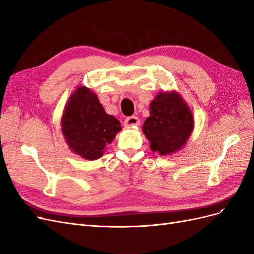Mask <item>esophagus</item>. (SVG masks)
Masks as SVG:
<instances>
[{
  "label": "esophagus",
  "mask_w": 254,
  "mask_h": 254,
  "mask_svg": "<svg viewBox=\"0 0 254 254\" xmlns=\"http://www.w3.org/2000/svg\"><path fill=\"white\" fill-rule=\"evenodd\" d=\"M139 124H140V120L137 117H134V115H132V117H128L124 121V125L126 127H133V126H137Z\"/></svg>",
  "instance_id": "34e87169"
}]
</instances>
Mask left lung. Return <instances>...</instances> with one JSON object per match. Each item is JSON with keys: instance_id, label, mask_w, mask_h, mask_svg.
Instances as JSON below:
<instances>
[{"instance_id": "1", "label": "left lung", "mask_w": 254, "mask_h": 254, "mask_svg": "<svg viewBox=\"0 0 254 254\" xmlns=\"http://www.w3.org/2000/svg\"><path fill=\"white\" fill-rule=\"evenodd\" d=\"M193 128V115L180 95L161 92L150 103V117L144 123L143 132L150 141V148L165 156L179 150Z\"/></svg>"}]
</instances>
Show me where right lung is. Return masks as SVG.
<instances>
[{"mask_svg":"<svg viewBox=\"0 0 254 254\" xmlns=\"http://www.w3.org/2000/svg\"><path fill=\"white\" fill-rule=\"evenodd\" d=\"M61 127L70 148L87 160L101 158L122 129L121 123L105 112L97 95L86 87H78L72 94Z\"/></svg>","mask_w":254,"mask_h":254,"instance_id":"1","label":"right lung"}]
</instances>
